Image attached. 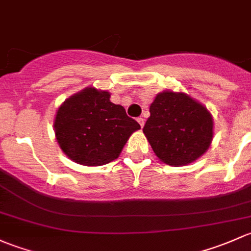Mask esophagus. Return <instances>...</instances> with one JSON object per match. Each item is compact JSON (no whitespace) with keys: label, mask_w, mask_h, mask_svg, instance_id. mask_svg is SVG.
Wrapping results in <instances>:
<instances>
[{"label":"esophagus","mask_w":251,"mask_h":251,"mask_svg":"<svg viewBox=\"0 0 251 251\" xmlns=\"http://www.w3.org/2000/svg\"><path fill=\"white\" fill-rule=\"evenodd\" d=\"M138 122H139V125H140L141 128H143L144 125H145V121H144V118H143V117H139V118H138Z\"/></svg>","instance_id":"obj_1"}]
</instances>
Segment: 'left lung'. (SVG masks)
<instances>
[{
  "mask_svg": "<svg viewBox=\"0 0 251 251\" xmlns=\"http://www.w3.org/2000/svg\"><path fill=\"white\" fill-rule=\"evenodd\" d=\"M150 113L144 134L164 163L188 164L208 150L213 139V118L192 98L183 93H159Z\"/></svg>",
  "mask_w": 251,
  "mask_h": 251,
  "instance_id": "8db88e82",
  "label": "left lung"
}]
</instances>
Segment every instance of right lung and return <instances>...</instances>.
Listing matches in <instances>:
<instances>
[{
    "mask_svg": "<svg viewBox=\"0 0 251 251\" xmlns=\"http://www.w3.org/2000/svg\"><path fill=\"white\" fill-rule=\"evenodd\" d=\"M54 128L65 154L77 163L95 167L117 158L140 125L125 107L111 102L107 92L87 88L59 107Z\"/></svg>",
    "mask_w": 251,
    "mask_h": 251,
    "instance_id": "1",
    "label": "right lung"
}]
</instances>
